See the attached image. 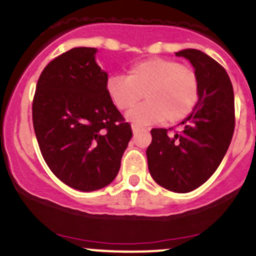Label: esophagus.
<instances>
[{
  "mask_svg": "<svg viewBox=\"0 0 256 256\" xmlns=\"http://www.w3.org/2000/svg\"><path fill=\"white\" fill-rule=\"evenodd\" d=\"M140 129H143L140 127V126H136V124H132V130H133V133H136V132L140 130Z\"/></svg>",
  "mask_w": 256,
  "mask_h": 256,
  "instance_id": "obj_1",
  "label": "esophagus"
}]
</instances>
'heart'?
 <instances>
[{
    "label": "heart",
    "instance_id": "heart-1",
    "mask_svg": "<svg viewBox=\"0 0 256 256\" xmlns=\"http://www.w3.org/2000/svg\"><path fill=\"white\" fill-rule=\"evenodd\" d=\"M116 108L128 110V118L139 124H154L166 120L176 123L196 110L200 82L196 70L166 58H149L130 66L127 77L112 76L106 84Z\"/></svg>",
    "mask_w": 256,
    "mask_h": 256
}]
</instances>
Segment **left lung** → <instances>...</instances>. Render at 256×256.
I'll return each mask as SVG.
<instances>
[{
	"mask_svg": "<svg viewBox=\"0 0 256 256\" xmlns=\"http://www.w3.org/2000/svg\"><path fill=\"white\" fill-rule=\"evenodd\" d=\"M176 56L190 60L198 73V104L174 136L166 129H152L146 159L156 183L188 193L213 176L229 148L235 128L234 92L224 67L204 52L184 50Z\"/></svg>",
	"mask_w": 256,
	"mask_h": 256,
	"instance_id": "8db88e82",
	"label": "left lung"
}]
</instances>
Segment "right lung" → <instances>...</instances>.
Returning <instances> with one entry per match:
<instances>
[{"mask_svg": "<svg viewBox=\"0 0 256 256\" xmlns=\"http://www.w3.org/2000/svg\"><path fill=\"white\" fill-rule=\"evenodd\" d=\"M96 48H72L42 70L32 102L40 150L52 173L70 188L92 192L113 182L132 127L108 97V74Z\"/></svg>", "mask_w": 256, "mask_h": 256, "instance_id": "1", "label": "right lung"}]
</instances>
